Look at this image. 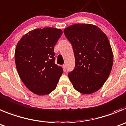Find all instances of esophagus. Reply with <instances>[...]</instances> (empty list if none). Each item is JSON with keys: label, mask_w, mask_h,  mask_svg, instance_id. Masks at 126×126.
<instances>
[{"label": "esophagus", "mask_w": 126, "mask_h": 126, "mask_svg": "<svg viewBox=\"0 0 126 126\" xmlns=\"http://www.w3.org/2000/svg\"><path fill=\"white\" fill-rule=\"evenodd\" d=\"M62 68H63V70H64V72H65L66 71V65H62Z\"/></svg>", "instance_id": "esophagus-1"}]
</instances>
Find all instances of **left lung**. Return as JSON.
<instances>
[{
    "label": "left lung",
    "mask_w": 126,
    "mask_h": 126,
    "mask_svg": "<svg viewBox=\"0 0 126 126\" xmlns=\"http://www.w3.org/2000/svg\"><path fill=\"white\" fill-rule=\"evenodd\" d=\"M64 33L76 60L74 69L68 74L74 88L83 94L95 92L106 82L112 67L114 57L108 37L90 24H74Z\"/></svg>",
    "instance_id": "8db88e82"
}]
</instances>
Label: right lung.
I'll use <instances>...</instances> for the list:
<instances>
[{"mask_svg":"<svg viewBox=\"0 0 126 126\" xmlns=\"http://www.w3.org/2000/svg\"><path fill=\"white\" fill-rule=\"evenodd\" d=\"M62 34L61 29H36L17 42L15 50L17 72L27 88L37 95L52 92L63 73L62 68L54 63V52Z\"/></svg>","mask_w":126,"mask_h":126,"instance_id":"obj_1","label":"right lung"}]
</instances>
